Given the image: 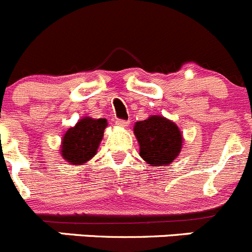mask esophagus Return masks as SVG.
I'll return each instance as SVG.
<instances>
[{"label": "esophagus", "mask_w": 252, "mask_h": 252, "mask_svg": "<svg viewBox=\"0 0 252 252\" xmlns=\"http://www.w3.org/2000/svg\"><path fill=\"white\" fill-rule=\"evenodd\" d=\"M128 124H129L128 121H123V119H119V121H117V126H122V128H126V126H128Z\"/></svg>", "instance_id": "1"}]
</instances>
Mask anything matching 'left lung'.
<instances>
[{
	"instance_id": "obj_1",
	"label": "left lung",
	"mask_w": 252,
	"mask_h": 252,
	"mask_svg": "<svg viewBox=\"0 0 252 252\" xmlns=\"http://www.w3.org/2000/svg\"><path fill=\"white\" fill-rule=\"evenodd\" d=\"M134 134L140 147V157L152 166L169 165L179 155L183 147V134L174 122L150 115L134 126Z\"/></svg>"
}]
</instances>
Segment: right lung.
I'll use <instances>...</instances> for the list:
<instances>
[{
	"label": "right lung",
	"instance_id": "1",
	"mask_svg": "<svg viewBox=\"0 0 252 252\" xmlns=\"http://www.w3.org/2000/svg\"><path fill=\"white\" fill-rule=\"evenodd\" d=\"M107 119L84 117L68 129L62 139L61 155L72 165H82L97 154V149L107 128Z\"/></svg>",
	"mask_w": 252,
	"mask_h": 252
}]
</instances>
